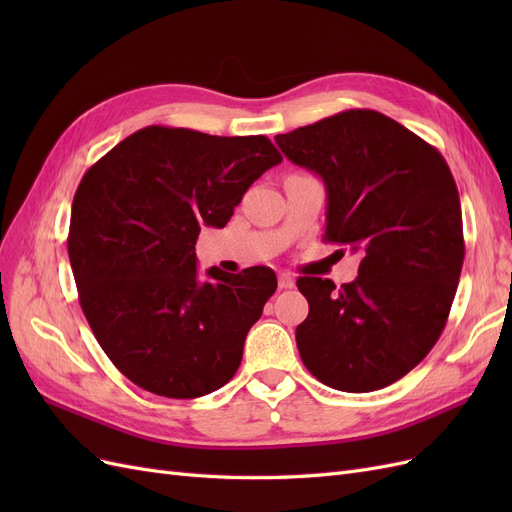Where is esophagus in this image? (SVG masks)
<instances>
[{
  "instance_id": "obj_1",
  "label": "esophagus",
  "mask_w": 512,
  "mask_h": 512,
  "mask_svg": "<svg viewBox=\"0 0 512 512\" xmlns=\"http://www.w3.org/2000/svg\"><path fill=\"white\" fill-rule=\"evenodd\" d=\"M277 284H280V288H282V290H286V288H292V286H294L292 275H288V273H282L280 277H277Z\"/></svg>"
}]
</instances>
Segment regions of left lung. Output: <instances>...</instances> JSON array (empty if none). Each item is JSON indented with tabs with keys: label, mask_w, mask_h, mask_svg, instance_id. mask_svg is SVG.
<instances>
[{
	"label": "left lung",
	"mask_w": 512,
	"mask_h": 512,
	"mask_svg": "<svg viewBox=\"0 0 512 512\" xmlns=\"http://www.w3.org/2000/svg\"><path fill=\"white\" fill-rule=\"evenodd\" d=\"M275 143L324 181V241L361 254L359 277L342 288L297 280L309 303L297 327L303 365L337 391L384 389L436 346L455 299L466 247L451 168L421 136L369 108Z\"/></svg>",
	"instance_id": "left-lung-1"
}]
</instances>
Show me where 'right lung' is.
Segmentation results:
<instances>
[{"instance_id":"1","label":"right lung","mask_w":512,"mask_h":512,"mask_svg":"<svg viewBox=\"0 0 512 512\" xmlns=\"http://www.w3.org/2000/svg\"><path fill=\"white\" fill-rule=\"evenodd\" d=\"M280 162L267 136L147 126L83 175L68 232L74 282L98 344L136 386L192 399L237 374L275 273L211 267L200 277L194 245L200 226L224 228Z\"/></svg>"}]
</instances>
